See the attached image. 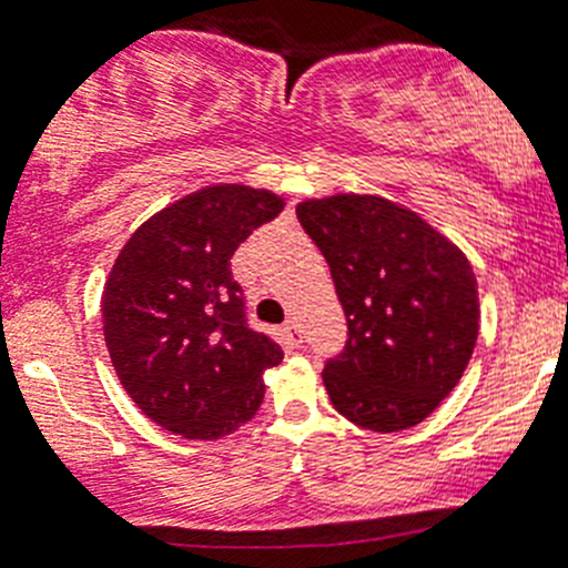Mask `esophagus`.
I'll use <instances>...</instances> for the list:
<instances>
[{"mask_svg":"<svg viewBox=\"0 0 568 568\" xmlns=\"http://www.w3.org/2000/svg\"><path fill=\"white\" fill-rule=\"evenodd\" d=\"M283 336H285V342L291 344V347H300V344H302V331H300V325H296V322H288V325L283 327Z\"/></svg>","mask_w":568,"mask_h":568,"instance_id":"34e87169","label":"esophagus"}]
</instances>
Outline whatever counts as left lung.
I'll return each mask as SVG.
<instances>
[{"instance_id":"obj_1","label":"left lung","mask_w":568,"mask_h":568,"mask_svg":"<svg viewBox=\"0 0 568 568\" xmlns=\"http://www.w3.org/2000/svg\"><path fill=\"white\" fill-rule=\"evenodd\" d=\"M331 266L347 347L322 381L333 409L369 432L426 420L465 375L479 336L474 268L409 206L373 193L296 204Z\"/></svg>"}]
</instances>
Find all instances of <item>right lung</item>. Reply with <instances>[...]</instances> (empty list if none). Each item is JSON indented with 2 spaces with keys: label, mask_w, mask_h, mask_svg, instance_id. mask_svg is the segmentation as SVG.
I'll return each mask as SVG.
<instances>
[{
  "label": "right lung",
  "mask_w": 568,
  "mask_h": 568,
  "mask_svg": "<svg viewBox=\"0 0 568 568\" xmlns=\"http://www.w3.org/2000/svg\"><path fill=\"white\" fill-rule=\"evenodd\" d=\"M283 206L266 187L206 184L153 212L116 254L100 296L105 347L164 432L221 439L257 415L283 349L246 325L230 260Z\"/></svg>",
  "instance_id": "obj_1"
}]
</instances>
